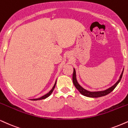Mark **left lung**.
Masks as SVG:
<instances>
[{
    "label": "left lung",
    "mask_w": 128,
    "mask_h": 128,
    "mask_svg": "<svg viewBox=\"0 0 128 128\" xmlns=\"http://www.w3.org/2000/svg\"><path fill=\"white\" fill-rule=\"evenodd\" d=\"M123 73H124V71L122 73L120 76L119 79L118 80L117 82L114 84L113 86H112V87H110V88L106 89L105 90H102V91H97V92H90L88 91V90H86L84 88H83L81 86L80 84H78V81H77L76 79V70H75L74 68H73V82L74 85L75 86L76 88L79 90L80 93L81 94H82L84 96H88V97H91V98H98V97H101V96H105V95H107L108 94H110L111 92H112L114 89L117 86L118 83L120 82V80L122 78Z\"/></svg>",
    "instance_id": "left-lung-1"
}]
</instances>
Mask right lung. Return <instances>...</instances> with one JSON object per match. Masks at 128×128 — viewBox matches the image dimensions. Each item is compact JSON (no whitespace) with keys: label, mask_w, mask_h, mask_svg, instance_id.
Wrapping results in <instances>:
<instances>
[{"label":"right lung","mask_w":128,"mask_h":128,"mask_svg":"<svg viewBox=\"0 0 128 128\" xmlns=\"http://www.w3.org/2000/svg\"><path fill=\"white\" fill-rule=\"evenodd\" d=\"M56 81L55 82V83L54 85V86H53V88H52V89H51V90H50V91H49V92H48V93L44 95V96H42V97H40V98H36V99H32L31 100H34V101H36V100H44V99H45V98H46L47 97H48V96H49V95H50V94H51L52 92H53L54 89L55 87V85H56Z\"/></svg>","instance_id":"right-lung-1"}]
</instances>
